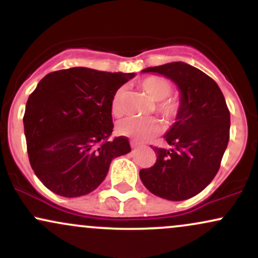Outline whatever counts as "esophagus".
<instances>
[{
  "label": "esophagus",
  "mask_w": 258,
  "mask_h": 258,
  "mask_svg": "<svg viewBox=\"0 0 258 258\" xmlns=\"http://www.w3.org/2000/svg\"><path fill=\"white\" fill-rule=\"evenodd\" d=\"M131 147L133 148V149H135V148H138L139 143H137V142H135V141H131Z\"/></svg>",
  "instance_id": "obj_1"
}]
</instances>
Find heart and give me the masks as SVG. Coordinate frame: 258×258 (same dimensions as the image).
Masks as SVG:
<instances>
[{
	"label": "heart",
	"instance_id": "heart-1",
	"mask_svg": "<svg viewBox=\"0 0 258 258\" xmlns=\"http://www.w3.org/2000/svg\"><path fill=\"white\" fill-rule=\"evenodd\" d=\"M141 87L156 100V111L162 120L167 123H172L178 117L180 108L179 99L170 97L172 92V85L164 76H149L142 80ZM125 88L121 87L115 92L111 100V112L114 116H120L123 112V99ZM117 132L122 136L131 137L138 142H144L155 137L160 132V122L154 117H126L117 123Z\"/></svg>",
	"mask_w": 258,
	"mask_h": 258
}]
</instances>
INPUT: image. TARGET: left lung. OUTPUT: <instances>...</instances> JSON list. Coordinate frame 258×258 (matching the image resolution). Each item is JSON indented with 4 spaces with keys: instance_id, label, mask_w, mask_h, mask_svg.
<instances>
[{
    "instance_id": "left-lung-1",
    "label": "left lung",
    "mask_w": 258,
    "mask_h": 258,
    "mask_svg": "<svg viewBox=\"0 0 258 258\" xmlns=\"http://www.w3.org/2000/svg\"><path fill=\"white\" fill-rule=\"evenodd\" d=\"M142 72L172 80L180 91L182 108L165 135L171 148H154L156 162L139 171V177L156 197L186 200L204 190L220 170L229 141V109L218 85L191 65L173 61Z\"/></svg>"
}]
</instances>
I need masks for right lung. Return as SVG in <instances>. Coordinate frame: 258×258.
<instances>
[{
	"label": "right lung",
	"instance_id": "right-lung-1",
	"mask_svg": "<svg viewBox=\"0 0 258 258\" xmlns=\"http://www.w3.org/2000/svg\"><path fill=\"white\" fill-rule=\"evenodd\" d=\"M133 76L70 68L47 74L29 96L23 117L29 160L53 193H91L104 180L111 160L131 152L128 138H109L112 97Z\"/></svg>",
	"mask_w": 258,
	"mask_h": 258
}]
</instances>
